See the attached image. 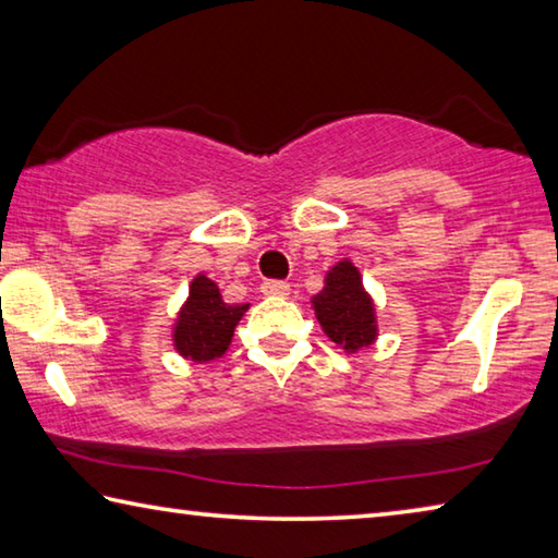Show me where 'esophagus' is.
Segmentation results:
<instances>
[{
    "label": "esophagus",
    "instance_id": "esophagus-1",
    "mask_svg": "<svg viewBox=\"0 0 558 558\" xmlns=\"http://www.w3.org/2000/svg\"><path fill=\"white\" fill-rule=\"evenodd\" d=\"M263 295H272V298H288L290 295V286L286 280H266L260 286Z\"/></svg>",
    "mask_w": 558,
    "mask_h": 558
}]
</instances>
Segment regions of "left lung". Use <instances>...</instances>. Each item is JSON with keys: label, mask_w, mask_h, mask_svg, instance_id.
Returning a JSON list of instances; mask_svg holds the SVG:
<instances>
[{"label": "left lung", "mask_w": 558, "mask_h": 558, "mask_svg": "<svg viewBox=\"0 0 558 558\" xmlns=\"http://www.w3.org/2000/svg\"><path fill=\"white\" fill-rule=\"evenodd\" d=\"M313 307L325 335L347 352L369 347L376 339L374 302L366 295L354 263L339 260L327 272L325 288L313 298Z\"/></svg>", "instance_id": "left-lung-1"}]
</instances>
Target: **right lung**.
Masks as SVG:
<instances>
[{
	"mask_svg": "<svg viewBox=\"0 0 558 558\" xmlns=\"http://www.w3.org/2000/svg\"><path fill=\"white\" fill-rule=\"evenodd\" d=\"M248 305L223 302L216 282L196 276L189 288L184 307L179 310L174 325L177 352L192 362H211L231 344L233 329Z\"/></svg>",
	"mask_w": 558,
	"mask_h": 558,
	"instance_id": "right-lung-1",
	"label": "right lung"
}]
</instances>
